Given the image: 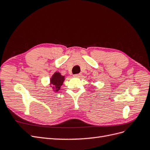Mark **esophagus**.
<instances>
[{"mask_svg": "<svg viewBox=\"0 0 150 150\" xmlns=\"http://www.w3.org/2000/svg\"><path fill=\"white\" fill-rule=\"evenodd\" d=\"M73 76H74V77H75V78H79V77L81 76V74H74Z\"/></svg>", "mask_w": 150, "mask_h": 150, "instance_id": "esophagus-1", "label": "esophagus"}]
</instances>
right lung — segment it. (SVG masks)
I'll use <instances>...</instances> for the list:
<instances>
[{"label":"right lung","mask_w":150,"mask_h":150,"mask_svg":"<svg viewBox=\"0 0 150 150\" xmlns=\"http://www.w3.org/2000/svg\"><path fill=\"white\" fill-rule=\"evenodd\" d=\"M64 81V76H61L59 72H56L55 74H54L51 79V84L53 86V89H55L56 91H58Z\"/></svg>","instance_id":"right-lung-1"}]
</instances>
